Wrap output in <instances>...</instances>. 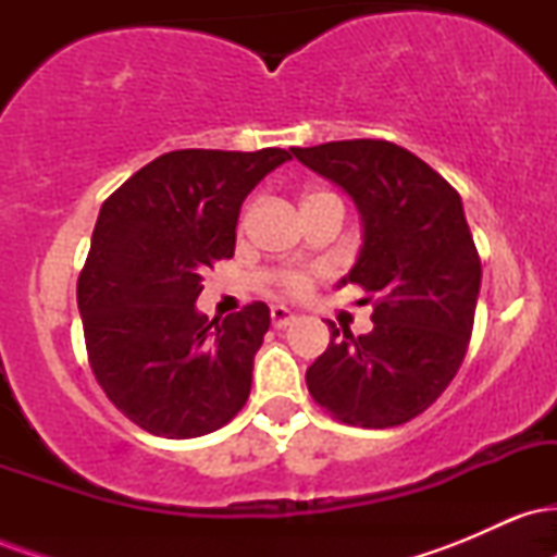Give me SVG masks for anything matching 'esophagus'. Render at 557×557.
<instances>
[{"mask_svg": "<svg viewBox=\"0 0 557 557\" xmlns=\"http://www.w3.org/2000/svg\"><path fill=\"white\" fill-rule=\"evenodd\" d=\"M270 317H272V324L277 330H285V327H290L293 322H296V311H290V309H285V306H272L270 309Z\"/></svg>", "mask_w": 557, "mask_h": 557, "instance_id": "1", "label": "esophagus"}]
</instances>
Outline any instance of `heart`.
<instances>
[{
	"mask_svg": "<svg viewBox=\"0 0 557 557\" xmlns=\"http://www.w3.org/2000/svg\"><path fill=\"white\" fill-rule=\"evenodd\" d=\"M283 283L285 290L293 293V296H306L311 290V285H314V277H311V272H287Z\"/></svg>",
	"mask_w": 557,
	"mask_h": 557,
	"instance_id": "obj_1",
	"label": "heart"
}]
</instances>
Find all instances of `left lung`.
<instances>
[{"instance_id": "left-lung-1", "label": "left lung", "mask_w": 557, "mask_h": 557, "mask_svg": "<svg viewBox=\"0 0 557 557\" xmlns=\"http://www.w3.org/2000/svg\"><path fill=\"white\" fill-rule=\"evenodd\" d=\"M290 151L359 207L363 246L343 285H359L369 293L363 300H374L367 335L330 322L327 350L306 369L311 398L350 426L406 424L445 393L474 330L482 261L461 196L389 140Z\"/></svg>"}]
</instances>
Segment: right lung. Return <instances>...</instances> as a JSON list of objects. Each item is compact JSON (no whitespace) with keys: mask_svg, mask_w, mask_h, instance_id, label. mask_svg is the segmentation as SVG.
<instances>
[{"mask_svg":"<svg viewBox=\"0 0 557 557\" xmlns=\"http://www.w3.org/2000/svg\"><path fill=\"white\" fill-rule=\"evenodd\" d=\"M287 159L170 151L101 203L78 277L83 335L96 382L140 430L201 437L246 406L270 309L253 300L209 322L196 298L201 274L233 257L243 198Z\"/></svg>","mask_w":557,"mask_h":557,"instance_id":"1","label":"right lung"}]
</instances>
